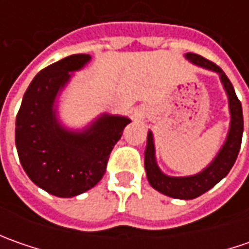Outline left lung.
Here are the masks:
<instances>
[{
  "mask_svg": "<svg viewBox=\"0 0 249 249\" xmlns=\"http://www.w3.org/2000/svg\"><path fill=\"white\" fill-rule=\"evenodd\" d=\"M186 58L196 65H199L202 68L219 73L220 80L223 83V87L229 95L231 123H230V131H229L225 145L217 154L215 160L201 173L190 177H170L163 175L159 170L157 160H155L154 140H152V134L149 131L147 149H145V160H144L149 184L155 190H158L159 193L173 196V198H178V199H193V198L202 196L208 190H211L215 184H217L230 172V169L233 167L235 159L238 157L240 148H241L243 130H244L241 102L237 98L233 84L226 76V73L216 63L208 61L206 58L198 55V53H186Z\"/></svg>",
  "mask_w": 249,
  "mask_h": 249,
  "instance_id": "obj_1",
  "label": "left lung"
}]
</instances>
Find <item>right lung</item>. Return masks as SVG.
Here are the masks:
<instances>
[{"mask_svg": "<svg viewBox=\"0 0 249 249\" xmlns=\"http://www.w3.org/2000/svg\"><path fill=\"white\" fill-rule=\"evenodd\" d=\"M90 58L76 53L44 68L27 87L16 115L15 142L24 172L34 184L62 198L79 196L100 181L110 151L130 123L123 116L104 115L89 130L72 133L56 122V92L69 80V72Z\"/></svg>", "mask_w": 249, "mask_h": 249, "instance_id": "obj_1", "label": "right lung"}]
</instances>
